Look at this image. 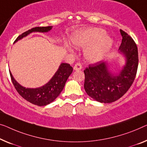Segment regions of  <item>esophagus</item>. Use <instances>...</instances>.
Listing matches in <instances>:
<instances>
[{
	"mask_svg": "<svg viewBox=\"0 0 147 147\" xmlns=\"http://www.w3.org/2000/svg\"><path fill=\"white\" fill-rule=\"evenodd\" d=\"M81 69H82V65H81V63H77L75 65H74V70H75V71H79V70Z\"/></svg>",
	"mask_w": 147,
	"mask_h": 147,
	"instance_id": "obj_1",
	"label": "esophagus"
}]
</instances>
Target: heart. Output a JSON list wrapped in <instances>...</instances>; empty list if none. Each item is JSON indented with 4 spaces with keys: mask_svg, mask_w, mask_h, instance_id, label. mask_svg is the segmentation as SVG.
I'll list each match as a JSON object with an SVG mask.
<instances>
[{
    "mask_svg": "<svg viewBox=\"0 0 147 147\" xmlns=\"http://www.w3.org/2000/svg\"><path fill=\"white\" fill-rule=\"evenodd\" d=\"M105 30L92 28L74 34L71 38L73 44L78 47H86L85 57L90 62L96 63L103 59L113 44L111 39L106 36Z\"/></svg>",
    "mask_w": 147,
    "mask_h": 147,
    "instance_id": "heart-1",
    "label": "heart"
}]
</instances>
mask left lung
<instances>
[{
    "label": "left lung",
    "instance_id": "1",
    "mask_svg": "<svg viewBox=\"0 0 147 147\" xmlns=\"http://www.w3.org/2000/svg\"><path fill=\"white\" fill-rule=\"evenodd\" d=\"M122 41L119 53L126 62L118 73L109 71L106 62L99 61L89 65L84 71V90L87 94L101 103H111L121 98L130 87L136 76L139 57L137 45L126 32L120 30Z\"/></svg>",
    "mask_w": 147,
    "mask_h": 147
}]
</instances>
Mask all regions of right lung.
Instances as JSON below:
<instances>
[{
	"label": "right lung",
	"mask_w": 147,
	"mask_h": 147,
	"mask_svg": "<svg viewBox=\"0 0 147 147\" xmlns=\"http://www.w3.org/2000/svg\"><path fill=\"white\" fill-rule=\"evenodd\" d=\"M51 29L52 26L33 28L31 30H28L20 35L14 41V43L27 36L32 32H47ZM73 67L69 64L61 63L51 79L44 86L37 88H26L25 87L21 86L14 79L10 71L9 72L13 85L19 94L24 99L33 104L39 106H43L49 104L58 97L61 91L63 90L68 78L73 73Z\"/></svg>",
	"instance_id": "obj_1"
}]
</instances>
